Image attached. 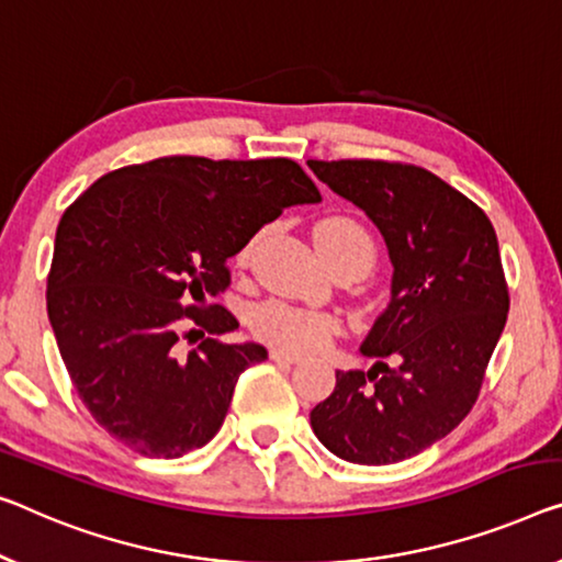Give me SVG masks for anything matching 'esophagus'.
I'll return each instance as SVG.
<instances>
[{
  "label": "esophagus",
  "mask_w": 562,
  "mask_h": 562,
  "mask_svg": "<svg viewBox=\"0 0 562 562\" xmlns=\"http://www.w3.org/2000/svg\"><path fill=\"white\" fill-rule=\"evenodd\" d=\"M270 358H272L274 363H300V361H303V358H300V356L288 353V350H282V348H272L270 350Z\"/></svg>",
  "instance_id": "34e87169"
}]
</instances>
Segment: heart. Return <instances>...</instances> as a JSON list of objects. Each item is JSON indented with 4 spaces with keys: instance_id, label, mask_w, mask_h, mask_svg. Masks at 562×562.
<instances>
[{
    "instance_id": "1",
    "label": "heart",
    "mask_w": 562,
    "mask_h": 562,
    "mask_svg": "<svg viewBox=\"0 0 562 562\" xmlns=\"http://www.w3.org/2000/svg\"><path fill=\"white\" fill-rule=\"evenodd\" d=\"M315 241L325 259L348 252H366L373 257V241L368 237V232L348 216L323 220L315 227ZM249 255H252V245H245L239 249L237 259L247 262ZM252 328L259 338L272 342V346L305 353V350H317L325 346L338 333V321L328 313H321V310L295 307L270 300V303L255 307Z\"/></svg>"
}]
</instances>
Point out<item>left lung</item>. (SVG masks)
I'll return each instance as SVG.
<instances>
[{"instance_id":"1","label":"left lung","mask_w":562,"mask_h":562,"mask_svg":"<svg viewBox=\"0 0 562 562\" xmlns=\"http://www.w3.org/2000/svg\"><path fill=\"white\" fill-rule=\"evenodd\" d=\"M363 209L393 265L391 303L366 335L371 371H335L310 412L315 437L353 464H393L454 431L480 396L509 295L487 214L412 164L307 161Z\"/></svg>"}]
</instances>
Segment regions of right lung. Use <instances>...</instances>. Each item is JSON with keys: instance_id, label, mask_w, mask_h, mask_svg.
Here are the masks:
<instances>
[{"instance_id": "obj_1", "label": "right lung", "mask_w": 562, "mask_h": 562, "mask_svg": "<svg viewBox=\"0 0 562 562\" xmlns=\"http://www.w3.org/2000/svg\"><path fill=\"white\" fill-rule=\"evenodd\" d=\"M317 201L290 158L166 156L100 176L67 206L47 315L75 391L113 439L164 459L214 439L239 373L267 350L224 342L239 323L209 297L229 288L227 259L265 224ZM196 331L202 342L181 355Z\"/></svg>"}]
</instances>
